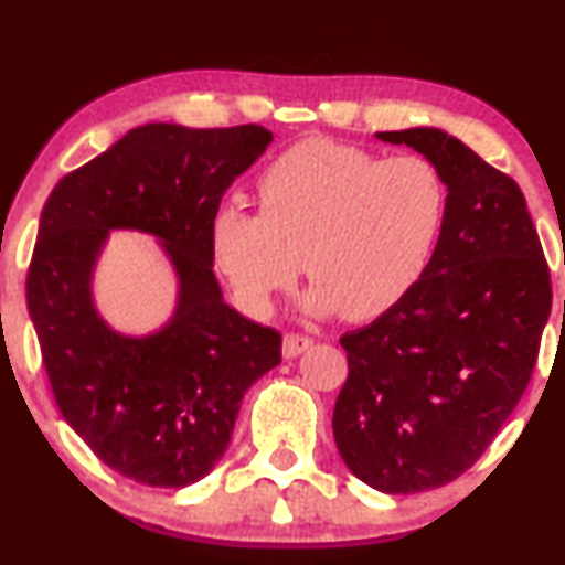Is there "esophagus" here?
Listing matches in <instances>:
<instances>
[{"mask_svg":"<svg viewBox=\"0 0 565 565\" xmlns=\"http://www.w3.org/2000/svg\"><path fill=\"white\" fill-rule=\"evenodd\" d=\"M308 348H313V340L305 334H287L284 337V359H297V355L305 353Z\"/></svg>","mask_w":565,"mask_h":565,"instance_id":"esophagus-1","label":"esophagus"}]
</instances>
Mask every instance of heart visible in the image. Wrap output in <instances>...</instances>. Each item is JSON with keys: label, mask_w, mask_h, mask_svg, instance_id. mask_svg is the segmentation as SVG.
<instances>
[{"label": "heart", "mask_w": 565, "mask_h": 565, "mask_svg": "<svg viewBox=\"0 0 565 565\" xmlns=\"http://www.w3.org/2000/svg\"><path fill=\"white\" fill-rule=\"evenodd\" d=\"M260 212L217 206L210 249L252 313L313 278L305 308L348 321L387 313L423 281L436 255L449 185L430 159L380 157L337 140H302L257 178Z\"/></svg>", "instance_id": "1"}]
</instances>
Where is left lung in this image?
<instances>
[{
  "instance_id": "obj_1",
  "label": "left lung",
  "mask_w": 565,
  "mask_h": 565,
  "mask_svg": "<svg viewBox=\"0 0 565 565\" xmlns=\"http://www.w3.org/2000/svg\"><path fill=\"white\" fill-rule=\"evenodd\" d=\"M377 138L444 172L449 215L423 281L340 337L348 380L332 427L355 478L385 494H417L470 470L508 423L540 355L553 284L510 174L444 129Z\"/></svg>"
}]
</instances>
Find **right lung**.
<instances>
[{
	"label": "right lung",
	"instance_id": "1",
	"mask_svg": "<svg viewBox=\"0 0 565 565\" xmlns=\"http://www.w3.org/2000/svg\"><path fill=\"white\" fill-rule=\"evenodd\" d=\"M274 135L260 125H142L68 172L50 193L25 302L63 419L97 459L142 486L196 483L228 449L244 393L281 364V334L223 302L210 220ZM166 244L179 308L148 338L96 316L88 278L107 231Z\"/></svg>",
	"mask_w": 565,
	"mask_h": 565
}]
</instances>
